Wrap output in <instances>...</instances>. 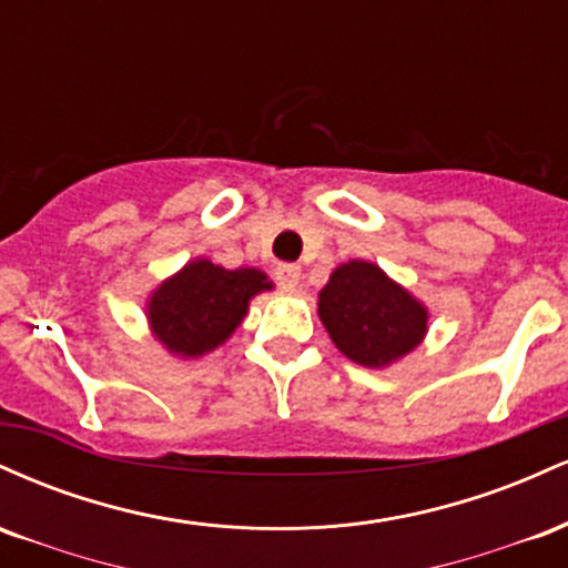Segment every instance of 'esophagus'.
I'll use <instances>...</instances> for the list:
<instances>
[{"instance_id": "obj_1", "label": "esophagus", "mask_w": 568, "mask_h": 568, "mask_svg": "<svg viewBox=\"0 0 568 568\" xmlns=\"http://www.w3.org/2000/svg\"><path fill=\"white\" fill-rule=\"evenodd\" d=\"M275 277L280 283V288L293 293L298 288V280H302V270L296 264H280L275 270Z\"/></svg>"}]
</instances>
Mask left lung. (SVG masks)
Segmentation results:
<instances>
[{
  "instance_id": "1",
  "label": "left lung",
  "mask_w": 568,
  "mask_h": 568,
  "mask_svg": "<svg viewBox=\"0 0 568 568\" xmlns=\"http://www.w3.org/2000/svg\"><path fill=\"white\" fill-rule=\"evenodd\" d=\"M317 317L344 357L363 368H389L429 331V310L379 264L349 258L317 293Z\"/></svg>"
}]
</instances>
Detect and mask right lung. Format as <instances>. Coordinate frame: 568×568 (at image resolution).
<instances>
[{
  "label": "right lung",
  "mask_w": 568,
  "mask_h": 568,
  "mask_svg": "<svg viewBox=\"0 0 568 568\" xmlns=\"http://www.w3.org/2000/svg\"><path fill=\"white\" fill-rule=\"evenodd\" d=\"M264 291H275V283L256 266L226 270L211 258H192L149 293V331L179 361L202 357L240 328L251 298Z\"/></svg>",
  "instance_id": "1"
}]
</instances>
